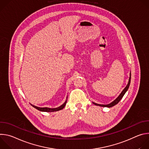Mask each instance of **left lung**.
Wrapping results in <instances>:
<instances>
[{
	"label": "left lung",
	"mask_w": 149,
	"mask_h": 149,
	"mask_svg": "<svg viewBox=\"0 0 149 149\" xmlns=\"http://www.w3.org/2000/svg\"><path fill=\"white\" fill-rule=\"evenodd\" d=\"M130 81H131V73H130V78H129V82L128 84H127V86L125 87V88L123 90V91L121 93V94H120V95L114 100L112 102L107 104V105H103V104H97V103H95L93 102V104L96 105H98V106H101V107H113V106L116 105L118 103V102L121 100V98H123V97L124 96V95L125 94V93H126V91L128 90L129 88V86H130Z\"/></svg>",
	"instance_id": "left-lung-1"
}]
</instances>
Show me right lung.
Masks as SVG:
<instances>
[{
    "mask_svg": "<svg viewBox=\"0 0 149 149\" xmlns=\"http://www.w3.org/2000/svg\"><path fill=\"white\" fill-rule=\"evenodd\" d=\"M67 103V100L65 101V102L63 103L62 105H61V106H59V107L57 108H54V109H51V108H48V107H36L35 105H33L32 104H31V105L34 108H35L36 109L38 110L39 111H44V112H54V111H57L59 110H61L62 109H63V108L65 107V106L66 105Z\"/></svg>",
    "mask_w": 149,
    "mask_h": 149,
    "instance_id": "1",
    "label": "right lung"
}]
</instances>
